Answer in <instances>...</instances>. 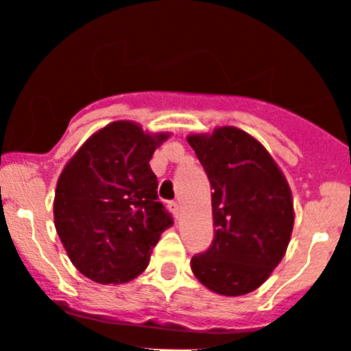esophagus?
<instances>
[{"label":"esophagus","instance_id":"1","mask_svg":"<svg viewBox=\"0 0 351 351\" xmlns=\"http://www.w3.org/2000/svg\"><path fill=\"white\" fill-rule=\"evenodd\" d=\"M168 206H169V210H171V213L175 215L176 219H178V217H180V210H182V206H180L178 201H171V203H169Z\"/></svg>","mask_w":351,"mask_h":351}]
</instances>
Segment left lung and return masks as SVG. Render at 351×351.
<instances>
[{
  "instance_id": "1",
  "label": "left lung",
  "mask_w": 351,
  "mask_h": 351,
  "mask_svg": "<svg viewBox=\"0 0 351 351\" xmlns=\"http://www.w3.org/2000/svg\"><path fill=\"white\" fill-rule=\"evenodd\" d=\"M206 171L215 238L192 257L199 282L222 295H243L266 282L289 246L293 203L289 183L255 138L236 128L187 138Z\"/></svg>"
}]
</instances>
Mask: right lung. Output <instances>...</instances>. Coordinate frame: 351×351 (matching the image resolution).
<instances>
[{"instance_id": "1", "label": "right lung", "mask_w": 351, "mask_h": 351, "mask_svg": "<svg viewBox=\"0 0 351 351\" xmlns=\"http://www.w3.org/2000/svg\"><path fill=\"white\" fill-rule=\"evenodd\" d=\"M168 134L112 122L82 145L59 176L53 222L68 257L97 283H125L145 271L173 217L157 195L150 159Z\"/></svg>"}]
</instances>
